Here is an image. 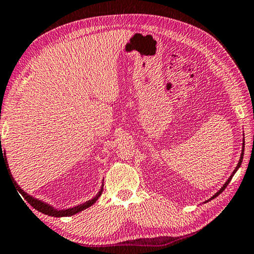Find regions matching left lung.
<instances>
[{
	"instance_id": "obj_1",
	"label": "left lung",
	"mask_w": 254,
	"mask_h": 254,
	"mask_svg": "<svg viewBox=\"0 0 254 254\" xmlns=\"http://www.w3.org/2000/svg\"><path fill=\"white\" fill-rule=\"evenodd\" d=\"M243 156H244V141H243V149H242V153H241V158H240V161H238V164H237V166H236V168H235V170H234V172H233V174H231V175H230V178L227 180V182L225 183V185H223V186L221 187V189H220V190L218 191V192H216V193L214 194V196H213V197L211 198V199H213V198H215L216 196H219V194H220V193H221V192H222V191L226 189V187H227L228 185H229L230 180H231V179H233V176H234V174H235V173H236V172H237V170H238V168H240V167H241V165H242V161H243Z\"/></svg>"
}]
</instances>
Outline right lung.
Here are the masks:
<instances>
[{
  "instance_id": "add662e5",
  "label": "right lung",
  "mask_w": 254,
  "mask_h": 254,
  "mask_svg": "<svg viewBox=\"0 0 254 254\" xmlns=\"http://www.w3.org/2000/svg\"><path fill=\"white\" fill-rule=\"evenodd\" d=\"M1 148H2V145H1ZM4 154H5V152L2 151V149H1V150H0V161H1V160L4 161V164H6V167L9 168L8 163H6V158L4 157ZM8 171H10V170H8ZM9 173H10V172H9ZM10 176H11V179H12L14 186H16V189L18 190V192H19V193L21 194V196H23V197L25 198V199L27 200V203H29V205H31V206H33V208L38 209L39 212L45 213V214H47V215H50V216H58V218H61V216H71V215H74V214H76V213H79V212L83 211V209L90 207L91 205H93V204L95 203V201H96V200L98 199V198H100V196L102 194V191H103V185H102V188H101V190H100V192H98V193L96 194V196H95V197L93 198V199L88 200V201H86V203H83V204L76 205V206H74V207H69V208H67V209H57V208H54L53 206H51V205L45 203V201H41V200L36 199V198H34V197L29 196V194L25 192V191H24L23 189H20V187L18 186L17 183H16V181H14V180H13L12 175H11V173H10Z\"/></svg>"
}]
</instances>
